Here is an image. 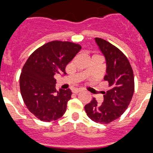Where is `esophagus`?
I'll list each match as a JSON object with an SVG mask.
<instances>
[{"instance_id": "obj_1", "label": "esophagus", "mask_w": 153, "mask_h": 153, "mask_svg": "<svg viewBox=\"0 0 153 153\" xmlns=\"http://www.w3.org/2000/svg\"><path fill=\"white\" fill-rule=\"evenodd\" d=\"M80 91H82V90H80V89H74V90H72V93L74 94H78Z\"/></svg>"}]
</instances>
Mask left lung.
<instances>
[{
  "instance_id": "1",
  "label": "left lung",
  "mask_w": 153,
  "mask_h": 153,
  "mask_svg": "<svg viewBox=\"0 0 153 153\" xmlns=\"http://www.w3.org/2000/svg\"><path fill=\"white\" fill-rule=\"evenodd\" d=\"M95 41L106 58L107 74L104 79L108 82L110 89L104 92L102 104L93 97L85 110L91 120L107 124L127 109L134 92V75L130 62L117 47L101 38L97 37Z\"/></svg>"
}]
</instances>
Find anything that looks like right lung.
Segmentation results:
<instances>
[{"label":"right lung","mask_w":153,"mask_h":153,"mask_svg":"<svg viewBox=\"0 0 153 153\" xmlns=\"http://www.w3.org/2000/svg\"><path fill=\"white\" fill-rule=\"evenodd\" d=\"M81 49L75 42L52 41L36 49L23 65L21 96L27 109L41 121L56 120L66 111L71 91L69 88L56 91L54 75H65V67Z\"/></svg>","instance_id":"add662e5"}]
</instances>
